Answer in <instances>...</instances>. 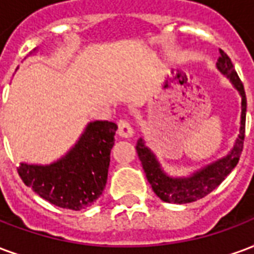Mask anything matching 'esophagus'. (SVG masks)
Segmentation results:
<instances>
[{
    "label": "esophagus",
    "mask_w": 254,
    "mask_h": 254,
    "mask_svg": "<svg viewBox=\"0 0 254 254\" xmlns=\"http://www.w3.org/2000/svg\"><path fill=\"white\" fill-rule=\"evenodd\" d=\"M117 124H118L117 133L120 134V136L125 137V138L133 136V127L132 125L129 124L127 120H118Z\"/></svg>",
    "instance_id": "obj_1"
}]
</instances>
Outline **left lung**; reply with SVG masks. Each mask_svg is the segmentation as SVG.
Returning a JSON list of instances; mask_svg holds the SVG:
<instances>
[{
  "label": "left lung",
  "mask_w": 254,
  "mask_h": 254,
  "mask_svg": "<svg viewBox=\"0 0 254 254\" xmlns=\"http://www.w3.org/2000/svg\"><path fill=\"white\" fill-rule=\"evenodd\" d=\"M219 58L217 60V67L222 74L227 75L232 83L236 86V89L240 91L242 97V113H241V129L238 134L236 145L233 151L223 157L221 160L215 161L213 164L206 167L204 170L199 171L192 176L187 179H172L170 176L161 171L160 165L156 161L155 156L152 152L144 145L142 138H140L136 144L137 155L141 160L142 168L146 175V179L152 186V190L161 200L167 203H191L198 199L204 198L213 190H215L218 186L222 183L227 175L230 174L233 168L237 165L240 156L242 153L244 148V140H245V120H247V95L244 90L240 76L237 71L233 67V63L230 58L227 56L225 51L219 48Z\"/></svg>",
  "instance_id": "1"
}]
</instances>
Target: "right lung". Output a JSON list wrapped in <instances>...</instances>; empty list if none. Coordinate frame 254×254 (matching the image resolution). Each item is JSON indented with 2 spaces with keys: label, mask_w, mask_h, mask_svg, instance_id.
Here are the masks:
<instances>
[{
  "label": "right lung",
  "mask_w": 254,
  "mask_h": 254,
  "mask_svg": "<svg viewBox=\"0 0 254 254\" xmlns=\"http://www.w3.org/2000/svg\"><path fill=\"white\" fill-rule=\"evenodd\" d=\"M117 125L91 122L65 157L51 165L20 164L17 172L25 186L58 207L82 210L102 195L108 182L110 152Z\"/></svg>",
  "instance_id": "obj_1"
}]
</instances>
